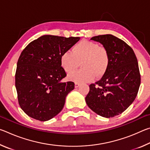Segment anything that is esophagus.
<instances>
[{
	"mask_svg": "<svg viewBox=\"0 0 150 150\" xmlns=\"http://www.w3.org/2000/svg\"><path fill=\"white\" fill-rule=\"evenodd\" d=\"M79 85H80L79 83H75V88H78L79 87Z\"/></svg>",
	"mask_w": 150,
	"mask_h": 150,
	"instance_id": "34e87169",
	"label": "esophagus"
}]
</instances>
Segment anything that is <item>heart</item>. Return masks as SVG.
<instances>
[{"instance_id": "heart-1", "label": "heart", "mask_w": 150, "mask_h": 150, "mask_svg": "<svg viewBox=\"0 0 150 150\" xmlns=\"http://www.w3.org/2000/svg\"><path fill=\"white\" fill-rule=\"evenodd\" d=\"M81 63L82 70L73 71ZM110 62V55L106 48L97 43L83 40L70 51L65 52L60 58L61 66L68 75V79L77 83L92 81L96 75L100 77L106 73Z\"/></svg>"}]
</instances>
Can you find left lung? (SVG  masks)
Returning <instances> with one entry per match:
<instances>
[{
	"label": "left lung",
	"instance_id": "left-lung-1",
	"mask_svg": "<svg viewBox=\"0 0 150 150\" xmlns=\"http://www.w3.org/2000/svg\"><path fill=\"white\" fill-rule=\"evenodd\" d=\"M91 40L107 49L110 62L101 79L90 85L86 103L97 115L114 117L126 110L136 97L140 85L138 60L133 50L115 35H100Z\"/></svg>",
	"mask_w": 150,
	"mask_h": 150
}]
</instances>
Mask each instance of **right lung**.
I'll list each match as a JSON object with an SVG mask.
<instances>
[{
	"mask_svg": "<svg viewBox=\"0 0 150 150\" xmlns=\"http://www.w3.org/2000/svg\"><path fill=\"white\" fill-rule=\"evenodd\" d=\"M79 40L44 35L22 51L17 63L15 86L20 107L30 117L47 121L62 111L75 84L62 82L66 73L60 58Z\"/></svg>",
	"mask_w": 150,
	"mask_h": 150,
	"instance_id": "right-lung-1",
	"label": "right lung"
}]
</instances>
